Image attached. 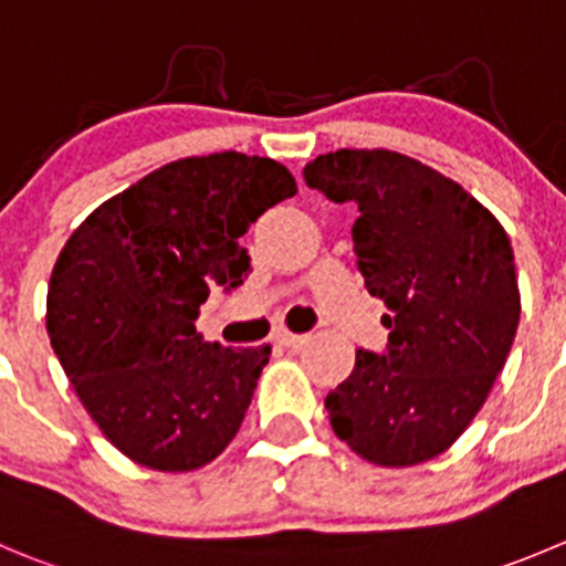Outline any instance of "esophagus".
Wrapping results in <instances>:
<instances>
[{
    "label": "esophagus",
    "mask_w": 566,
    "mask_h": 566,
    "mask_svg": "<svg viewBox=\"0 0 566 566\" xmlns=\"http://www.w3.org/2000/svg\"><path fill=\"white\" fill-rule=\"evenodd\" d=\"M277 342L283 344V347H292V349H297V347H303L305 342H308V336H297V333H280V336H277Z\"/></svg>",
    "instance_id": "1"
}]
</instances>
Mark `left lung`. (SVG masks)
<instances>
[{"mask_svg": "<svg viewBox=\"0 0 566 566\" xmlns=\"http://www.w3.org/2000/svg\"><path fill=\"white\" fill-rule=\"evenodd\" d=\"M353 202V250L389 314L386 353H355L325 397L333 433L378 467L436 459L475 419L520 325L514 250L503 224L441 171L391 149H338L303 169Z\"/></svg>", "mask_w": 566, "mask_h": 566, "instance_id": "8db88e82", "label": "left lung"}]
</instances>
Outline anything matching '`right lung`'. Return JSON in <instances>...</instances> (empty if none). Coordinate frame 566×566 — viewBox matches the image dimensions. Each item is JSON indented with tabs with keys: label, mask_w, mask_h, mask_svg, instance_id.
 Segmentation results:
<instances>
[{
	"label": "right lung",
	"mask_w": 566,
	"mask_h": 566,
	"mask_svg": "<svg viewBox=\"0 0 566 566\" xmlns=\"http://www.w3.org/2000/svg\"><path fill=\"white\" fill-rule=\"evenodd\" d=\"M297 193L272 158L213 153L149 171L102 202L57 255L46 331L80 402L136 464H211L252 402L272 347L202 342L193 319L213 286H241L239 244Z\"/></svg>",
	"instance_id": "add662e5"
}]
</instances>
